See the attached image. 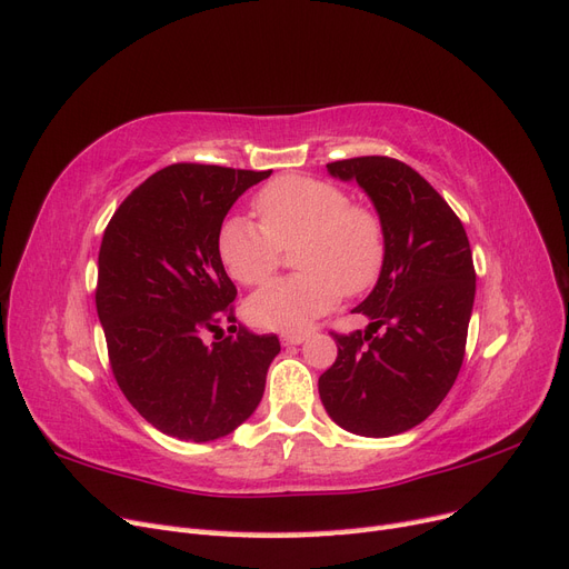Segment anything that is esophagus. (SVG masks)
Masks as SVG:
<instances>
[{
	"label": "esophagus",
	"instance_id": "esophagus-1",
	"mask_svg": "<svg viewBox=\"0 0 569 569\" xmlns=\"http://www.w3.org/2000/svg\"><path fill=\"white\" fill-rule=\"evenodd\" d=\"M306 341V332H284L282 343L284 347H299V343Z\"/></svg>",
	"mask_w": 569,
	"mask_h": 569
}]
</instances>
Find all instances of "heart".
Wrapping results in <instances>:
<instances>
[{"mask_svg":"<svg viewBox=\"0 0 569 569\" xmlns=\"http://www.w3.org/2000/svg\"><path fill=\"white\" fill-rule=\"evenodd\" d=\"M261 226L230 216L218 230V258L244 287L266 282L291 251L299 272L280 278L247 301V316L266 330H303L330 313L341 291L358 297L380 280L387 261L385 222L370 206L351 203L347 189L311 176H282L256 201Z\"/></svg>","mask_w":569,"mask_h":569,"instance_id":"obj_1","label":"heart"}]
</instances>
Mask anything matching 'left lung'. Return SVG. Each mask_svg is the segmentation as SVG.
Here are the masks:
<instances>
[{
  "label": "left lung",
  "instance_id": "8db88e82",
  "mask_svg": "<svg viewBox=\"0 0 569 569\" xmlns=\"http://www.w3.org/2000/svg\"><path fill=\"white\" fill-rule=\"evenodd\" d=\"M327 173L370 197L385 222L387 261L353 308L372 320L366 332L335 335L337 360L320 375V401L347 432L393 437L432 416L460 372L475 303L470 242L451 206L401 161L358 157L327 163Z\"/></svg>",
  "mask_w": 569,
  "mask_h": 569
}]
</instances>
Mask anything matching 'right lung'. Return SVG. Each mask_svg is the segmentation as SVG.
Instances as JSON below:
<instances>
[{
    "label": "right lung",
    "instance_id": "1",
    "mask_svg": "<svg viewBox=\"0 0 569 569\" xmlns=\"http://www.w3.org/2000/svg\"><path fill=\"white\" fill-rule=\"evenodd\" d=\"M270 173L168 166L132 189L104 230L94 299L111 370L168 437H228L263 399L280 339L234 325L237 287L216 242L232 203ZM222 321L233 335L206 345Z\"/></svg>",
    "mask_w": 569,
    "mask_h": 569
}]
</instances>
